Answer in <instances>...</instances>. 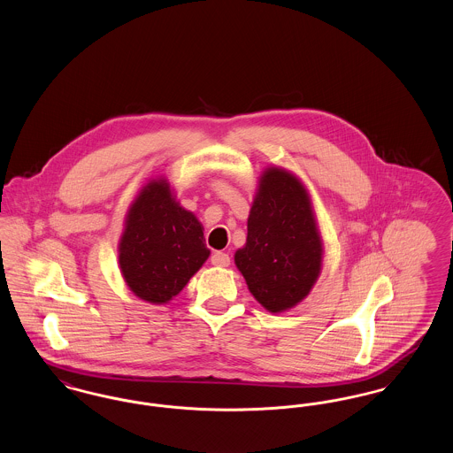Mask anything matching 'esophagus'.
Listing matches in <instances>:
<instances>
[{
	"label": "esophagus",
	"mask_w": 453,
	"mask_h": 453,
	"mask_svg": "<svg viewBox=\"0 0 453 453\" xmlns=\"http://www.w3.org/2000/svg\"><path fill=\"white\" fill-rule=\"evenodd\" d=\"M211 263L216 265V266H229L231 258H229V255H226V253H222V251H216V253L211 257Z\"/></svg>",
	"instance_id": "34e87169"
}]
</instances>
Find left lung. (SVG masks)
<instances>
[{"label":"left lung","mask_w":453,"mask_h":453,"mask_svg":"<svg viewBox=\"0 0 453 453\" xmlns=\"http://www.w3.org/2000/svg\"><path fill=\"white\" fill-rule=\"evenodd\" d=\"M323 244L301 181L268 168L248 217V237L234 261L255 299L270 312L294 307L321 272Z\"/></svg>","instance_id":"left-lung-1"}]
</instances>
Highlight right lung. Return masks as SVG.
Segmentation results:
<instances>
[{"label": "right lung", "instance_id": "1", "mask_svg": "<svg viewBox=\"0 0 453 453\" xmlns=\"http://www.w3.org/2000/svg\"><path fill=\"white\" fill-rule=\"evenodd\" d=\"M209 255L202 224L180 207L166 180L148 183L129 209L119 244L130 290L151 303L172 301Z\"/></svg>", "mask_w": 453, "mask_h": 453}]
</instances>
